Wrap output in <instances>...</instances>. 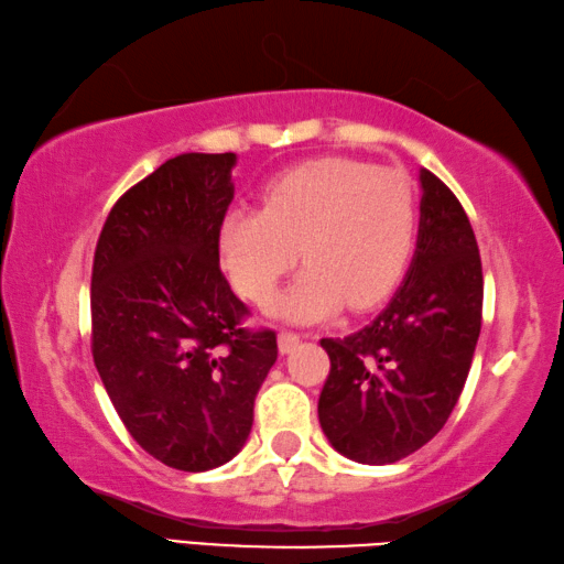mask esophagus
Returning <instances> with one entry per match:
<instances>
[{
    "label": "esophagus",
    "instance_id": "1",
    "mask_svg": "<svg viewBox=\"0 0 564 564\" xmlns=\"http://www.w3.org/2000/svg\"><path fill=\"white\" fill-rule=\"evenodd\" d=\"M299 340H301L299 333L281 330V333H279V350H281V352H291L295 346H299Z\"/></svg>",
    "mask_w": 564,
    "mask_h": 564
}]
</instances>
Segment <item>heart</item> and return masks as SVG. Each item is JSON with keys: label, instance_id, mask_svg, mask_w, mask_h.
I'll return each instance as SVG.
<instances>
[{"label": "heart", "instance_id": "b5f03b06", "mask_svg": "<svg viewBox=\"0 0 564 564\" xmlns=\"http://www.w3.org/2000/svg\"><path fill=\"white\" fill-rule=\"evenodd\" d=\"M417 191L398 169L326 156L269 181L263 208L236 206L218 226V256L243 299L269 305L295 261L305 269L279 303L285 321L316 323L343 305L383 301L405 271Z\"/></svg>", "mask_w": 564, "mask_h": 564}]
</instances>
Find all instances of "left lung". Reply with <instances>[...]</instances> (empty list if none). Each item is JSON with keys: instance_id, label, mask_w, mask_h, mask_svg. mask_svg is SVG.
Returning a JSON list of instances; mask_svg holds the SVG:
<instances>
[{"instance_id": "obj_1", "label": "left lung", "mask_w": 564, "mask_h": 564, "mask_svg": "<svg viewBox=\"0 0 564 564\" xmlns=\"http://www.w3.org/2000/svg\"><path fill=\"white\" fill-rule=\"evenodd\" d=\"M420 186L417 243L403 285L366 326L321 340L330 358L321 427L340 455L366 465L395 463L441 433L482 326L470 218L427 169H420Z\"/></svg>"}]
</instances>
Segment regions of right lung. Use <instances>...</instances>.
<instances>
[{
  "label": "right lung",
  "instance_id": "add662e5",
  "mask_svg": "<svg viewBox=\"0 0 564 564\" xmlns=\"http://www.w3.org/2000/svg\"><path fill=\"white\" fill-rule=\"evenodd\" d=\"M236 154H181L123 194L91 269V356L133 441L184 473L231 460L279 358L218 265Z\"/></svg>",
  "mask_w": 564,
  "mask_h": 564
}]
</instances>
